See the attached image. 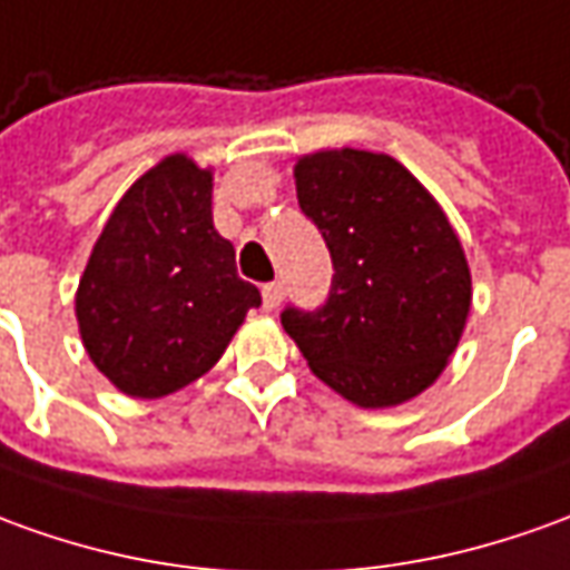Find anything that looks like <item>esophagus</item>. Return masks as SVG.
Returning a JSON list of instances; mask_svg holds the SVG:
<instances>
[{
  "label": "esophagus",
  "mask_w": 570,
  "mask_h": 570,
  "mask_svg": "<svg viewBox=\"0 0 570 570\" xmlns=\"http://www.w3.org/2000/svg\"><path fill=\"white\" fill-rule=\"evenodd\" d=\"M278 304H282V285H278V282H269V285H263V307L276 309Z\"/></svg>",
  "instance_id": "1"
}]
</instances>
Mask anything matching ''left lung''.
Instances as JSON below:
<instances>
[{
  "instance_id": "left-lung-1",
  "label": "left lung",
  "mask_w": 570,
  "mask_h": 570,
  "mask_svg": "<svg viewBox=\"0 0 570 570\" xmlns=\"http://www.w3.org/2000/svg\"><path fill=\"white\" fill-rule=\"evenodd\" d=\"M294 183L335 276L323 307L282 309L285 332L344 400L363 410L406 403L446 368L472 309V273L450 219L387 155H304Z\"/></svg>"
}]
</instances>
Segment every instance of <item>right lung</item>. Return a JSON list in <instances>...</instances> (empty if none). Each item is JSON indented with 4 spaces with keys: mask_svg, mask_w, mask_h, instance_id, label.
<instances>
[{
    "mask_svg": "<svg viewBox=\"0 0 570 570\" xmlns=\"http://www.w3.org/2000/svg\"><path fill=\"white\" fill-rule=\"evenodd\" d=\"M210 191L214 173L164 158L117 202L82 269V347L129 397H167L202 379L261 307L233 242L214 229Z\"/></svg>",
    "mask_w": 570,
    "mask_h": 570,
    "instance_id": "add662e5",
    "label": "right lung"
}]
</instances>
